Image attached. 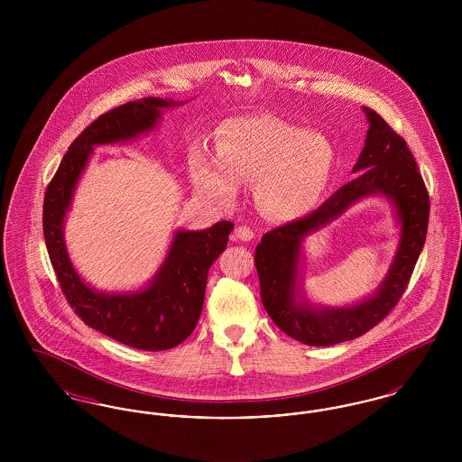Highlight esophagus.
<instances>
[{
  "label": "esophagus",
  "mask_w": 462,
  "mask_h": 462,
  "mask_svg": "<svg viewBox=\"0 0 462 462\" xmlns=\"http://www.w3.org/2000/svg\"><path fill=\"white\" fill-rule=\"evenodd\" d=\"M236 239H239L242 242L253 241L254 239V232L249 226L241 225V226L236 228Z\"/></svg>",
  "instance_id": "esophagus-1"
}]
</instances>
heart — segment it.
I'll return each instance as SVG.
<instances>
[{
    "label": "heart",
    "instance_id": "b5f03b06",
    "mask_svg": "<svg viewBox=\"0 0 462 462\" xmlns=\"http://www.w3.org/2000/svg\"><path fill=\"white\" fill-rule=\"evenodd\" d=\"M336 151L322 133L307 132L270 114L226 121L217 155L198 152L190 164L199 194L234 204L241 185H256V199L272 220H300L324 198Z\"/></svg>",
    "mask_w": 462,
    "mask_h": 462
}]
</instances>
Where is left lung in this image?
<instances>
[{
  "instance_id": "obj_1",
  "label": "left lung",
  "mask_w": 462,
  "mask_h": 462,
  "mask_svg": "<svg viewBox=\"0 0 462 462\" xmlns=\"http://www.w3.org/2000/svg\"><path fill=\"white\" fill-rule=\"evenodd\" d=\"M365 145L353 173L355 180L336 190L322 206L300 220L266 232L256 245L254 264L264 310L275 326L310 346L352 341L377 326L402 298L426 241L430 196L407 142L373 109ZM379 193L394 202L402 225L394 263L373 297L343 309L313 308L300 297L297 266L300 242L311 231L338 217L360 198Z\"/></svg>"
}]
</instances>
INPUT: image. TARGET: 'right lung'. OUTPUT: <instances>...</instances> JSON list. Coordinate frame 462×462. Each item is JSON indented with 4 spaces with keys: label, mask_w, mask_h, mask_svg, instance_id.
<instances>
[{
    "label": "right lung",
    "mask_w": 462,
    "mask_h": 462,
    "mask_svg": "<svg viewBox=\"0 0 462 462\" xmlns=\"http://www.w3.org/2000/svg\"><path fill=\"white\" fill-rule=\"evenodd\" d=\"M175 106L181 102L147 97L98 116L70 143L43 200L44 242L69 305L91 329L145 352L175 348L196 329L208 272L225 251L234 223L218 221L198 232L178 230L149 286L136 292L107 294L85 284L74 270L64 242V218L93 147L126 142L154 130L161 110Z\"/></svg>",
    "instance_id": "obj_1"
}]
</instances>
